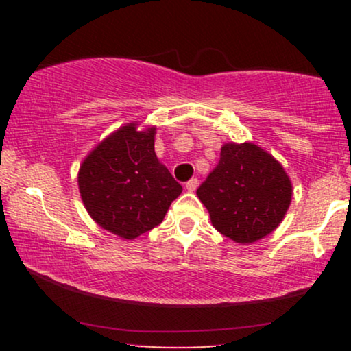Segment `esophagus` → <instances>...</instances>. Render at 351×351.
<instances>
[{
  "label": "esophagus",
  "instance_id": "esophagus-1",
  "mask_svg": "<svg viewBox=\"0 0 351 351\" xmlns=\"http://www.w3.org/2000/svg\"><path fill=\"white\" fill-rule=\"evenodd\" d=\"M185 189H186V191H195L196 189H198V179H191L186 182Z\"/></svg>",
  "mask_w": 351,
  "mask_h": 351
}]
</instances>
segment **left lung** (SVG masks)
<instances>
[{
	"label": "left lung",
	"instance_id": "obj_1",
	"mask_svg": "<svg viewBox=\"0 0 351 351\" xmlns=\"http://www.w3.org/2000/svg\"><path fill=\"white\" fill-rule=\"evenodd\" d=\"M196 195L217 232L238 244H252L282 222L292 184L281 162L262 147L228 142Z\"/></svg>",
	"mask_w": 351,
	"mask_h": 351
}]
</instances>
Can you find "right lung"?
Listing matches in <instances>:
<instances>
[{"mask_svg":"<svg viewBox=\"0 0 351 351\" xmlns=\"http://www.w3.org/2000/svg\"><path fill=\"white\" fill-rule=\"evenodd\" d=\"M156 128L128 123L81 162L78 189L90 219L123 239H136L165 219L182 193L155 153Z\"/></svg>","mask_w":351,"mask_h":351,"instance_id":"1","label":"right lung"}]
</instances>
